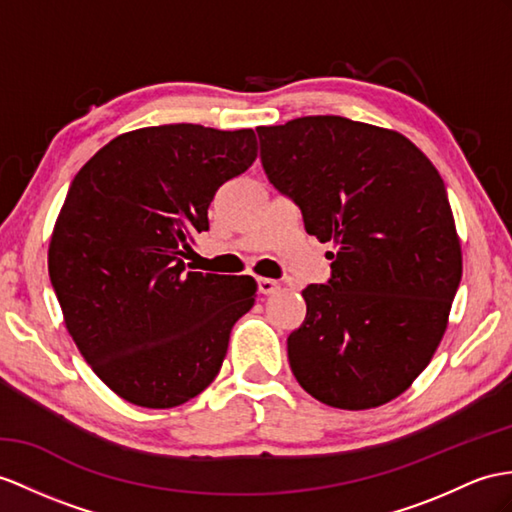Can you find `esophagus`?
I'll return each instance as SVG.
<instances>
[{
  "instance_id": "1",
  "label": "esophagus",
  "mask_w": 512,
  "mask_h": 512,
  "mask_svg": "<svg viewBox=\"0 0 512 512\" xmlns=\"http://www.w3.org/2000/svg\"><path fill=\"white\" fill-rule=\"evenodd\" d=\"M278 289H280L278 280H271V278H260L258 280V291L263 295H273V293H278Z\"/></svg>"
}]
</instances>
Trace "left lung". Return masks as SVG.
Wrapping results in <instances>:
<instances>
[{"instance_id":"8db88e82","label":"left lung","mask_w":512,"mask_h":512,"mask_svg":"<svg viewBox=\"0 0 512 512\" xmlns=\"http://www.w3.org/2000/svg\"><path fill=\"white\" fill-rule=\"evenodd\" d=\"M269 182L332 243V278L302 291L286 339L315 400L367 410L428 367L450 319L463 252L443 178L404 134L334 115L256 128Z\"/></svg>"}]
</instances>
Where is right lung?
<instances>
[{"label": "right lung", "instance_id": "right-lung-1", "mask_svg": "<svg viewBox=\"0 0 512 512\" xmlns=\"http://www.w3.org/2000/svg\"><path fill=\"white\" fill-rule=\"evenodd\" d=\"M256 154L254 130L173 123L119 134L73 178L49 280L80 354L126 402L173 408L217 378L256 282L186 271L184 258L219 186Z\"/></svg>", "mask_w": 512, "mask_h": 512}]
</instances>
